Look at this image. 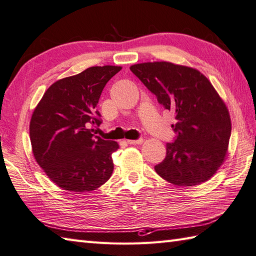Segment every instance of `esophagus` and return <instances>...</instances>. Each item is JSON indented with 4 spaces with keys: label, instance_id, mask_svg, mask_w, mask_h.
<instances>
[{
    "label": "esophagus",
    "instance_id": "obj_1",
    "mask_svg": "<svg viewBox=\"0 0 256 256\" xmlns=\"http://www.w3.org/2000/svg\"><path fill=\"white\" fill-rule=\"evenodd\" d=\"M128 144L132 145H138V144H142L143 143V138H138V140H128Z\"/></svg>",
    "mask_w": 256,
    "mask_h": 256
}]
</instances>
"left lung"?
Masks as SVG:
<instances>
[{
    "mask_svg": "<svg viewBox=\"0 0 256 256\" xmlns=\"http://www.w3.org/2000/svg\"><path fill=\"white\" fill-rule=\"evenodd\" d=\"M175 118L176 138L155 170L176 186L192 187L214 175L224 162L231 135L229 110L199 70L168 62L130 67Z\"/></svg>",
    "mask_w": 256,
    "mask_h": 256,
    "instance_id": "8db88e82",
    "label": "left lung"
}]
</instances>
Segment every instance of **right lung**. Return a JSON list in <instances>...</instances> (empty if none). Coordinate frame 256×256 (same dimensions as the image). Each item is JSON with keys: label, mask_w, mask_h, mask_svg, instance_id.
Segmentation results:
<instances>
[{"label": "right lung", "mask_w": 256, "mask_h": 256, "mask_svg": "<svg viewBox=\"0 0 256 256\" xmlns=\"http://www.w3.org/2000/svg\"><path fill=\"white\" fill-rule=\"evenodd\" d=\"M122 67H90L56 81L42 96L30 123L32 154L48 178L64 190L90 192L113 172L114 140L96 135L102 90Z\"/></svg>", "instance_id": "obj_1"}]
</instances>
